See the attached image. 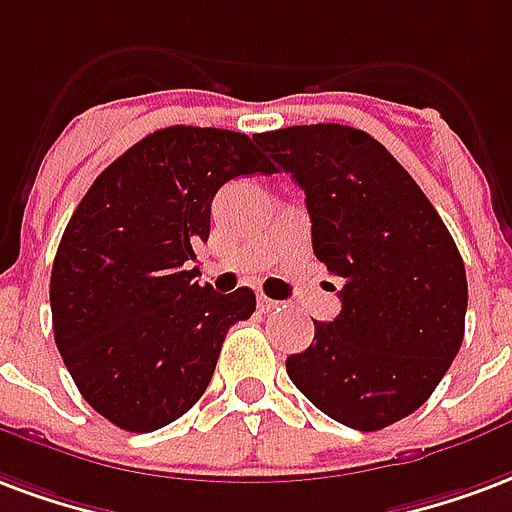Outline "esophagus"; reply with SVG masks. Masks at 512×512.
I'll list each match as a JSON object with an SVG mask.
<instances>
[{
  "instance_id": "1",
  "label": "esophagus",
  "mask_w": 512,
  "mask_h": 512,
  "mask_svg": "<svg viewBox=\"0 0 512 512\" xmlns=\"http://www.w3.org/2000/svg\"><path fill=\"white\" fill-rule=\"evenodd\" d=\"M257 306L263 309V312H274V309H279V301H274V298H266V295H257Z\"/></svg>"
}]
</instances>
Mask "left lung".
I'll return each instance as SVG.
<instances>
[{"label": "left lung", "mask_w": 512, "mask_h": 512, "mask_svg": "<svg viewBox=\"0 0 512 512\" xmlns=\"http://www.w3.org/2000/svg\"><path fill=\"white\" fill-rule=\"evenodd\" d=\"M255 140L304 189L314 255L344 282L342 312L314 323L287 374L328 418L385 429L429 399L464 342L467 271L456 241L369 132L301 124Z\"/></svg>", "instance_id": "left-lung-1"}]
</instances>
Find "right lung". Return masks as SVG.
Masks as SVG:
<instances>
[{
	"instance_id": "1",
	"label": "right lung",
	"mask_w": 512,
	"mask_h": 512,
	"mask_svg": "<svg viewBox=\"0 0 512 512\" xmlns=\"http://www.w3.org/2000/svg\"><path fill=\"white\" fill-rule=\"evenodd\" d=\"M274 173L255 138L217 127H165L94 179L51 271L54 339L78 391L124 431H157L203 396L230 325L255 293L195 282L222 184Z\"/></svg>"
}]
</instances>
